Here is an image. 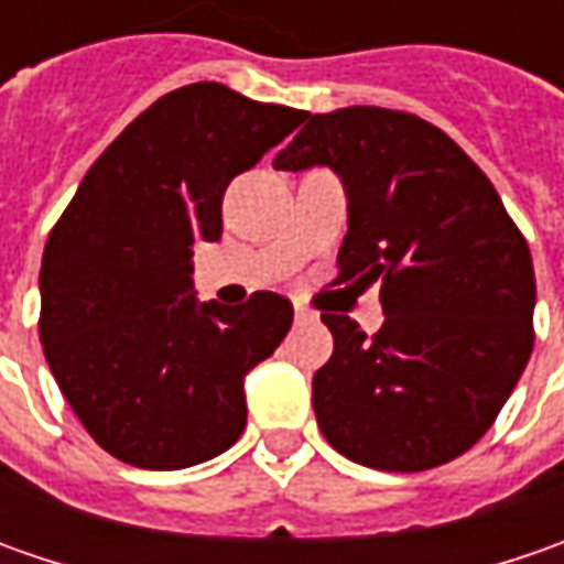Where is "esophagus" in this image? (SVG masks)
<instances>
[{"label": "esophagus", "mask_w": 564, "mask_h": 564, "mask_svg": "<svg viewBox=\"0 0 564 564\" xmlns=\"http://www.w3.org/2000/svg\"><path fill=\"white\" fill-rule=\"evenodd\" d=\"M294 319L297 323H311V319H316V314L311 307H304V304H294Z\"/></svg>", "instance_id": "1"}]
</instances>
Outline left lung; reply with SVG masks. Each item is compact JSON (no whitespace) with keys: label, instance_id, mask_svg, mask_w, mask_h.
Returning <instances> with one entry per match:
<instances>
[{"label":"left lung","instance_id":"left-lung-1","mask_svg":"<svg viewBox=\"0 0 564 564\" xmlns=\"http://www.w3.org/2000/svg\"><path fill=\"white\" fill-rule=\"evenodd\" d=\"M272 160L329 165L348 194L336 282H382V326L323 314L336 338L314 377L316 423L345 458L426 470L487 433L533 351L531 250L458 143L411 112L307 116Z\"/></svg>","mask_w":564,"mask_h":564}]
</instances>
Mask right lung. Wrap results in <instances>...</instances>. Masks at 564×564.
Returning <instances> with one entry per match:
<instances>
[{
	"label": "right lung",
	"mask_w": 564,
	"mask_h": 564,
	"mask_svg": "<svg viewBox=\"0 0 564 564\" xmlns=\"http://www.w3.org/2000/svg\"><path fill=\"white\" fill-rule=\"evenodd\" d=\"M304 119L216 80L178 87L102 150L50 231L43 355L77 421L124 465L178 470L238 443L245 377L292 329V301L200 304L191 257L223 235L228 182Z\"/></svg>",
	"instance_id": "add662e5"
}]
</instances>
